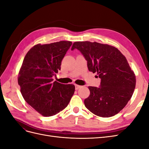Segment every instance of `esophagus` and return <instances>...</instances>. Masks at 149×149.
<instances>
[{
    "instance_id": "obj_1",
    "label": "esophagus",
    "mask_w": 149,
    "mask_h": 149,
    "mask_svg": "<svg viewBox=\"0 0 149 149\" xmlns=\"http://www.w3.org/2000/svg\"><path fill=\"white\" fill-rule=\"evenodd\" d=\"M75 85V89H76V90H78V89H79L80 88H81V86H79V85H78V84H74Z\"/></svg>"
}]
</instances>
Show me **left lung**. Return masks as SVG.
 Segmentation results:
<instances>
[{
	"instance_id": "8db88e82",
	"label": "left lung",
	"mask_w": 149,
	"mask_h": 149,
	"mask_svg": "<svg viewBox=\"0 0 149 149\" xmlns=\"http://www.w3.org/2000/svg\"><path fill=\"white\" fill-rule=\"evenodd\" d=\"M74 48L88 61L89 71L101 78L100 88L88 87L90 94L84 100L86 107L102 118L119 113L131 98L136 83L125 56L113 46L97 42H76L71 50Z\"/></svg>"
}]
</instances>
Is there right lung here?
<instances>
[{"instance_id": "right-lung-1", "label": "right lung", "mask_w": 149, "mask_h": 149, "mask_svg": "<svg viewBox=\"0 0 149 149\" xmlns=\"http://www.w3.org/2000/svg\"><path fill=\"white\" fill-rule=\"evenodd\" d=\"M72 45L70 41L37 44L26 54L18 83L25 101L43 116L55 115L68 106L75 86L53 82L61 61Z\"/></svg>"}]
</instances>
